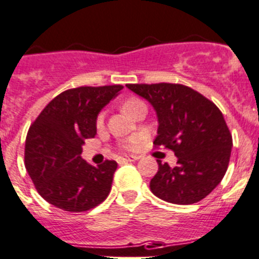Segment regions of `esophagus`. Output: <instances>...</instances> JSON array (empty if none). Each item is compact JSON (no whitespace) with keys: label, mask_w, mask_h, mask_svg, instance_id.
<instances>
[{"label":"esophagus","mask_w":259,"mask_h":259,"mask_svg":"<svg viewBox=\"0 0 259 259\" xmlns=\"http://www.w3.org/2000/svg\"><path fill=\"white\" fill-rule=\"evenodd\" d=\"M137 159H140V156L137 155H131V156H125V158H119V162H135V160H137Z\"/></svg>","instance_id":"34e87169"}]
</instances>
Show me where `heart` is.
<instances>
[{
  "label": "heart",
  "mask_w": 259,
  "mask_h": 259,
  "mask_svg": "<svg viewBox=\"0 0 259 259\" xmlns=\"http://www.w3.org/2000/svg\"><path fill=\"white\" fill-rule=\"evenodd\" d=\"M141 104H142L141 101L137 100V99H128L127 101H124V104H123L122 108H123V110H124V113H127L131 115L132 111H134L137 106L141 105ZM103 124H104V114L101 113L100 115L97 117L96 125L97 127H103ZM139 142H140V136H132L124 142V146L127 149H135L137 145H139Z\"/></svg>",
  "instance_id": "obj_1"
}]
</instances>
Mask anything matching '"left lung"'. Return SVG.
Wrapping results in <instances>:
<instances>
[{
  "mask_svg": "<svg viewBox=\"0 0 259 259\" xmlns=\"http://www.w3.org/2000/svg\"><path fill=\"white\" fill-rule=\"evenodd\" d=\"M151 104L158 118L155 146L170 149L177 165L158 160L151 193L173 204H194L224 179L232 137L221 110L195 90L175 83L125 84Z\"/></svg>",
  "mask_w": 259,
  "mask_h": 259,
  "instance_id": "obj_1",
  "label": "left lung"
}]
</instances>
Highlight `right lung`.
Here are the masks:
<instances>
[{
  "label": "right lung",
  "instance_id": "add662e5",
  "mask_svg": "<svg viewBox=\"0 0 259 259\" xmlns=\"http://www.w3.org/2000/svg\"><path fill=\"white\" fill-rule=\"evenodd\" d=\"M123 86L78 87L52 99L30 125L25 140V168L38 194L66 212H84L109 195L115 160L94 167L82 159L84 140L96 135L101 109Z\"/></svg>",
  "mask_w": 259,
  "mask_h": 259
}]
</instances>
